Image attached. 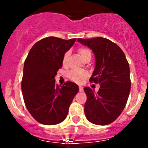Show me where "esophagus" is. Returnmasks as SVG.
<instances>
[{
    "instance_id": "esophagus-1",
    "label": "esophagus",
    "mask_w": 148,
    "mask_h": 148,
    "mask_svg": "<svg viewBox=\"0 0 148 148\" xmlns=\"http://www.w3.org/2000/svg\"><path fill=\"white\" fill-rule=\"evenodd\" d=\"M79 92H83V90H84V88H83V86H79Z\"/></svg>"
}]
</instances>
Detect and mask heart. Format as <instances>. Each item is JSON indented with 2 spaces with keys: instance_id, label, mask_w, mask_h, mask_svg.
<instances>
[{
  "instance_id": "1",
  "label": "heart",
  "mask_w": 148,
  "mask_h": 148,
  "mask_svg": "<svg viewBox=\"0 0 148 148\" xmlns=\"http://www.w3.org/2000/svg\"><path fill=\"white\" fill-rule=\"evenodd\" d=\"M77 51H78V53H79V55L84 60H85L87 58L92 57V51H91L89 48L86 47V46H79L77 49ZM69 56V52H65L63 58H62V64H63V65L66 64ZM66 76L71 81L81 84L86 79V76H87V73L86 71H82V70H71V71L67 72Z\"/></svg>"
}]
</instances>
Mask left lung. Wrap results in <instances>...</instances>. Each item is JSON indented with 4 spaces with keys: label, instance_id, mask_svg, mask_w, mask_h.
I'll use <instances>...</instances> for the list:
<instances>
[{
    "label": "left lung",
    "instance_id": "1",
    "mask_svg": "<svg viewBox=\"0 0 148 148\" xmlns=\"http://www.w3.org/2000/svg\"><path fill=\"white\" fill-rule=\"evenodd\" d=\"M92 50L96 65L90 82L99 84L97 93L84 88L86 95L84 113L86 119L97 125H107L117 120L123 111L131 87L130 66L120 46L107 38H78Z\"/></svg>",
    "mask_w": 148,
    "mask_h": 148
}]
</instances>
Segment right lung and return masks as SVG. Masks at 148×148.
Instances as JSON below:
<instances>
[{
	"label": "right lung",
	"mask_w": 148,
	"mask_h": 148,
	"mask_svg": "<svg viewBox=\"0 0 148 148\" xmlns=\"http://www.w3.org/2000/svg\"><path fill=\"white\" fill-rule=\"evenodd\" d=\"M76 40L42 38L33 46L25 60L21 81L23 100L30 114L43 125H56L64 120L79 92L77 84L66 82L59 86L54 79L62 66L64 54Z\"/></svg>",
	"instance_id": "right-lung-1"
}]
</instances>
